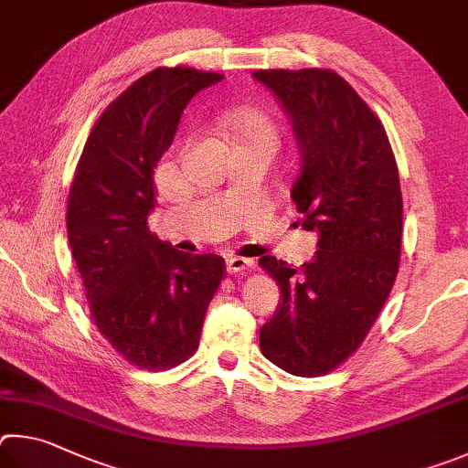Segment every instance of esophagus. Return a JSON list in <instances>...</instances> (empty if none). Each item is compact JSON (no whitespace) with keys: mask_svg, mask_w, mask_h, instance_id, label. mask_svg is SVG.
<instances>
[{"mask_svg":"<svg viewBox=\"0 0 468 468\" xmlns=\"http://www.w3.org/2000/svg\"><path fill=\"white\" fill-rule=\"evenodd\" d=\"M255 267V263H252L250 259H244V257H226V271L228 273H232V275H236V273H244V271H249V269H252Z\"/></svg>","mask_w":468,"mask_h":468,"instance_id":"1","label":"esophagus"}]
</instances>
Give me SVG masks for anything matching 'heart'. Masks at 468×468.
I'll return each mask as SVG.
<instances>
[{
  "label": "heart",
  "mask_w": 468,
  "mask_h": 468,
  "mask_svg": "<svg viewBox=\"0 0 468 468\" xmlns=\"http://www.w3.org/2000/svg\"><path fill=\"white\" fill-rule=\"evenodd\" d=\"M224 129L232 139L234 145L239 144H269L275 145L277 131L275 122L265 111L257 106H240L224 114Z\"/></svg>",
  "instance_id": "1"
}]
</instances>
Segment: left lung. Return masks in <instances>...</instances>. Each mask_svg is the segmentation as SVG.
<instances>
[{
    "label": "left lung",
    "mask_w": 468,
    "mask_h": 468,
    "mask_svg": "<svg viewBox=\"0 0 468 468\" xmlns=\"http://www.w3.org/2000/svg\"><path fill=\"white\" fill-rule=\"evenodd\" d=\"M252 78L292 121L302 158L292 199L302 228L318 234L316 255L300 269L259 259L282 292L261 326V351L282 370L313 378L359 347L397 280L399 168L380 119L335 71L261 69Z\"/></svg>",
    "instance_id": "1"
}]
</instances>
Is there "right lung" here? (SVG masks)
<instances>
[{"instance_id":"right-lung-1","label":"right lung","mask_w":468,"mask_h":468,"mask_svg":"<svg viewBox=\"0 0 468 468\" xmlns=\"http://www.w3.org/2000/svg\"><path fill=\"white\" fill-rule=\"evenodd\" d=\"M221 78L158 68L133 81L90 131L69 188L68 239L96 329L127 362L152 372L195 354L224 277L221 257L188 255L147 229L155 164L185 106Z\"/></svg>"}]
</instances>
